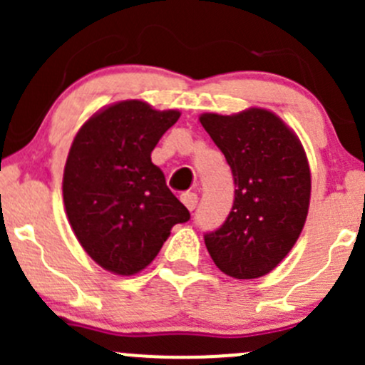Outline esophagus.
Listing matches in <instances>:
<instances>
[{
	"instance_id": "obj_1",
	"label": "esophagus",
	"mask_w": 365,
	"mask_h": 365,
	"mask_svg": "<svg viewBox=\"0 0 365 365\" xmlns=\"http://www.w3.org/2000/svg\"><path fill=\"white\" fill-rule=\"evenodd\" d=\"M180 200H182V203L185 205L187 210H190V212H192V210L197 206V194H194V192L182 194V197H180Z\"/></svg>"
}]
</instances>
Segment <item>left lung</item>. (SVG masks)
I'll return each instance as SVG.
<instances>
[{
    "mask_svg": "<svg viewBox=\"0 0 365 365\" xmlns=\"http://www.w3.org/2000/svg\"><path fill=\"white\" fill-rule=\"evenodd\" d=\"M230 164L235 201L205 244L219 270L256 279L274 270L302 233L311 197V171L300 141L267 109L200 118Z\"/></svg>",
    "mask_w": 365,
    "mask_h": 365,
    "instance_id": "left-lung-1",
    "label": "left lung"
}]
</instances>
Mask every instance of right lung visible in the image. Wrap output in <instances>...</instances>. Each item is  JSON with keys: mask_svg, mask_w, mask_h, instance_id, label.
<instances>
[{"mask_svg": "<svg viewBox=\"0 0 365 365\" xmlns=\"http://www.w3.org/2000/svg\"><path fill=\"white\" fill-rule=\"evenodd\" d=\"M178 111L123 101L81 127L63 175L65 210L83 249L118 275L148 267L175 224L190 219L152 162Z\"/></svg>", "mask_w": 365, "mask_h": 365, "instance_id": "right-lung-1", "label": "right lung"}]
</instances>
